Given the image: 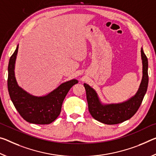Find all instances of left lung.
Instances as JSON below:
<instances>
[{
	"label": "left lung",
	"mask_w": 156,
	"mask_h": 156,
	"mask_svg": "<svg viewBox=\"0 0 156 156\" xmlns=\"http://www.w3.org/2000/svg\"><path fill=\"white\" fill-rule=\"evenodd\" d=\"M141 57L142 60V82L137 93L124 102L103 104L101 102L96 91L87 84L84 83L88 109L94 119L105 124L113 125L129 119L137 112L147 92L149 83L148 60L142 48H141Z\"/></svg>",
	"instance_id": "left-lung-1"
}]
</instances>
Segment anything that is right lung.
Segmentation results:
<instances>
[{
    "label": "right lung",
    "instance_id": "right-lung-1",
    "mask_svg": "<svg viewBox=\"0 0 156 156\" xmlns=\"http://www.w3.org/2000/svg\"><path fill=\"white\" fill-rule=\"evenodd\" d=\"M18 48L17 45L9 61L7 88L9 96L16 110L26 122L34 124H49L60 115L65 96L78 81L76 79L66 81L43 96L30 94L19 87L15 78L14 68Z\"/></svg>",
    "mask_w": 156,
    "mask_h": 156
}]
</instances>
